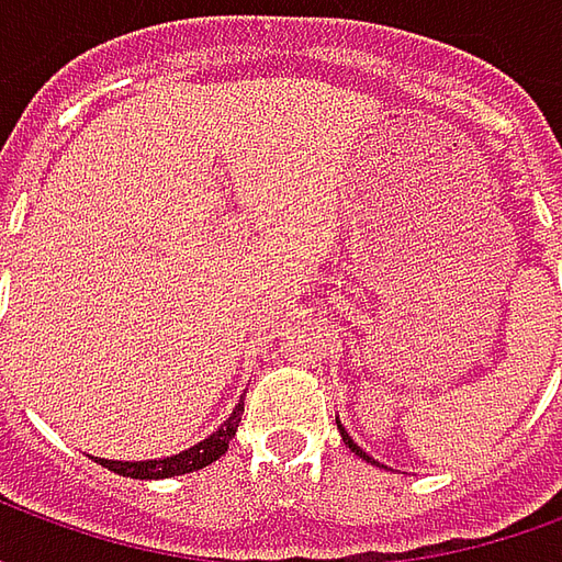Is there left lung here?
<instances>
[{
	"mask_svg": "<svg viewBox=\"0 0 562 562\" xmlns=\"http://www.w3.org/2000/svg\"><path fill=\"white\" fill-rule=\"evenodd\" d=\"M340 434H342V442H346V446L352 448V451H355V454H358V458H364V460H367V463H376V460L370 458V454H367V451H361V448L355 446V442H352V436L346 434V430H342V427H340Z\"/></svg>",
	"mask_w": 562,
	"mask_h": 562,
	"instance_id": "left-lung-1",
	"label": "left lung"
}]
</instances>
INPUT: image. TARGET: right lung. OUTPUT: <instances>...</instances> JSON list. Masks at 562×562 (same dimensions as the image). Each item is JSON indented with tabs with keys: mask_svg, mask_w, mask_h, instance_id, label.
Segmentation results:
<instances>
[{
	"mask_svg": "<svg viewBox=\"0 0 562 562\" xmlns=\"http://www.w3.org/2000/svg\"><path fill=\"white\" fill-rule=\"evenodd\" d=\"M240 415H244V403H237V409L232 413V418L222 424L220 430L213 436H207L204 442H198L183 454H173V458L165 460H138V463H123V460H102L99 463L108 467L116 475H128V479H171V475H183V472L204 470L207 463L220 460L225 451H228V442L232 436L237 434V424H240Z\"/></svg>",
	"mask_w": 562,
	"mask_h": 562,
	"instance_id": "obj_1",
	"label": "right lung"
}]
</instances>
